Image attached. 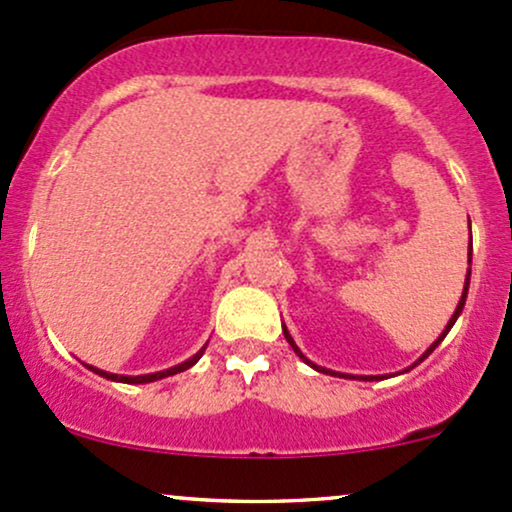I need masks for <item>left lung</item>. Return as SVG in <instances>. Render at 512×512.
<instances>
[{
  "label": "left lung",
  "instance_id": "left-lung-1",
  "mask_svg": "<svg viewBox=\"0 0 512 512\" xmlns=\"http://www.w3.org/2000/svg\"><path fill=\"white\" fill-rule=\"evenodd\" d=\"M469 278H472V239H469V271H467V280H464V292H462V300H459V304H457V309H455V314H452V319H450V321H447L445 331H442V333H440V336H438V341H435V343H433V346H430V348L426 350V353H423V355H421V358H418V360H416V363H413L411 367H416L418 363H423V360H426V358H428V355H430V353H433V350H435V348H438V343L442 341V338H445V336H447V331H450V329H452V324H455V321H457V317H459V314H462V309H464V302H467ZM283 333H285L287 343H290V346H292V350H295V353H297V355H300V358L304 360V363H307V365H312V367H314V370H317V372H326V375H338V377H346V380H365V382H372V380H382V377H353V375H343V372H333V370H326V367H319V365L309 363V360H307V358H304V355H302V350L295 346V341H292V336H290V333H287V329H285V326H283ZM411 367H409V370H411ZM409 370H404V372H409Z\"/></svg>",
  "mask_w": 512,
  "mask_h": 512
}]
</instances>
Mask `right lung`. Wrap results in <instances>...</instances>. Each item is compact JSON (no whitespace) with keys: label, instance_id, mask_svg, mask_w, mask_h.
<instances>
[{"label":"right lung","instance_id":"obj_1","mask_svg":"<svg viewBox=\"0 0 512 512\" xmlns=\"http://www.w3.org/2000/svg\"><path fill=\"white\" fill-rule=\"evenodd\" d=\"M203 353H205V348H200L198 353L193 355V358H188V360H186V363L174 365V367H169V370H162V372H152V375H137V377H130V375H113V372H103V370H99V367H91V365H86V367H89L91 372H96V375L106 377V380H113V382H125V384H147V382H154V380H164V377L176 375V372L188 370V367H193L195 363H198L200 355H203Z\"/></svg>","mask_w":512,"mask_h":512}]
</instances>
